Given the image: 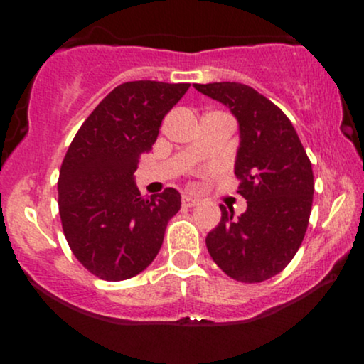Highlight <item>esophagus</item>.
Returning a JSON list of instances; mask_svg holds the SVG:
<instances>
[{
	"label": "esophagus",
	"mask_w": 364,
	"mask_h": 364,
	"mask_svg": "<svg viewBox=\"0 0 364 364\" xmlns=\"http://www.w3.org/2000/svg\"><path fill=\"white\" fill-rule=\"evenodd\" d=\"M196 203H198V200L193 198V196L185 195V196H183V198H181V205H183V207H195Z\"/></svg>",
	"instance_id": "esophagus-1"
}]
</instances>
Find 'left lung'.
I'll return each instance as SVG.
<instances>
[{
    "label": "left lung",
    "instance_id": "8db88e82",
    "mask_svg": "<svg viewBox=\"0 0 364 364\" xmlns=\"http://www.w3.org/2000/svg\"><path fill=\"white\" fill-rule=\"evenodd\" d=\"M193 87L237 118L235 174L237 193L248 203L240 217L220 205L223 217L207 235V250L235 281L263 282L282 272L303 243L315 191L311 162L289 118L265 95L237 82Z\"/></svg>",
    "mask_w": 364,
    "mask_h": 364
}]
</instances>
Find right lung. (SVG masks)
Segmentation results:
<instances>
[{"label": "right lung", "instance_id": "1", "mask_svg": "<svg viewBox=\"0 0 364 364\" xmlns=\"http://www.w3.org/2000/svg\"><path fill=\"white\" fill-rule=\"evenodd\" d=\"M190 83H121L99 102L70 144L58 179L63 232L77 260L104 281H124L157 257L181 207L174 188L144 198L133 173L162 119Z\"/></svg>", "mask_w": 364, "mask_h": 364}]
</instances>
